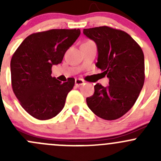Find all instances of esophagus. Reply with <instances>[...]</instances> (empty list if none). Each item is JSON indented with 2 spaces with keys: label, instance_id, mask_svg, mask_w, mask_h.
<instances>
[{
  "label": "esophagus",
  "instance_id": "esophagus-1",
  "mask_svg": "<svg viewBox=\"0 0 161 161\" xmlns=\"http://www.w3.org/2000/svg\"><path fill=\"white\" fill-rule=\"evenodd\" d=\"M75 85L77 86H79L85 83V82L81 79H75Z\"/></svg>",
  "mask_w": 161,
  "mask_h": 161
}]
</instances>
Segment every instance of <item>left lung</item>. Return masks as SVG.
<instances>
[{
    "label": "left lung",
    "instance_id": "8db88e82",
    "mask_svg": "<svg viewBox=\"0 0 161 161\" xmlns=\"http://www.w3.org/2000/svg\"><path fill=\"white\" fill-rule=\"evenodd\" d=\"M98 50L96 66L109 79V86H94L93 95L86 98L89 108L104 120L125 114L139 97L145 80L144 54L140 46L122 30L109 26L84 29Z\"/></svg>",
    "mask_w": 161,
    "mask_h": 161
}]
</instances>
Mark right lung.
I'll return each mask as SVG.
<instances>
[{"mask_svg":"<svg viewBox=\"0 0 161 161\" xmlns=\"http://www.w3.org/2000/svg\"><path fill=\"white\" fill-rule=\"evenodd\" d=\"M80 30H50L27 36L11 60V86L21 106L31 116L48 120L64 107L75 79L61 82L51 76L53 64L62 61Z\"/></svg>","mask_w":161,"mask_h":161,"instance_id":"right-lung-1","label":"right lung"}]
</instances>
